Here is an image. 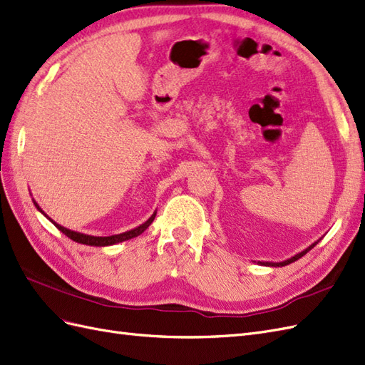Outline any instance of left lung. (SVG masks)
Returning a JSON list of instances; mask_svg holds the SVG:
<instances>
[{"instance_id":"1","label":"left lung","mask_w":365,"mask_h":365,"mask_svg":"<svg viewBox=\"0 0 365 365\" xmlns=\"http://www.w3.org/2000/svg\"><path fill=\"white\" fill-rule=\"evenodd\" d=\"M319 240H317V242H314L312 245H309L306 250H303L302 252H298V254H295L294 257H291V259H286V260H283V262H279V263H274V262H259V264H264V267H274V268H277V267H286V264H289V263H292V262H295V260H298V259H302L306 252H309L311 251L317 244H318Z\"/></svg>"}]
</instances>
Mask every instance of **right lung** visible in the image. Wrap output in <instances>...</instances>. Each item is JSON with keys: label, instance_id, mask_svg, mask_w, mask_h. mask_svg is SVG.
<instances>
[{"label": "right lung", "instance_id": "1", "mask_svg": "<svg viewBox=\"0 0 365 365\" xmlns=\"http://www.w3.org/2000/svg\"><path fill=\"white\" fill-rule=\"evenodd\" d=\"M31 201H33V204H35V207L39 210V212H41L43 216H46V217L50 220V222H51L54 227H56L59 231H62V233H63L65 236L70 237V239L74 240V242H77V244L90 245V247H109V245L120 244V242L134 239V237L140 236V235L143 233V231H145V230L153 222V219H155V216H157V212H153V215L146 220V222H143L141 225H138V227H135V228H132V230H129V231H125V233L114 235V236H105V237H102V236H90V235L79 233V231L68 230V228H65V227L59 225L58 222H54V220H53L51 217H48L46 213H43V210L39 207V204H38L35 200H31Z\"/></svg>", "mask_w": 365, "mask_h": 365}]
</instances>
